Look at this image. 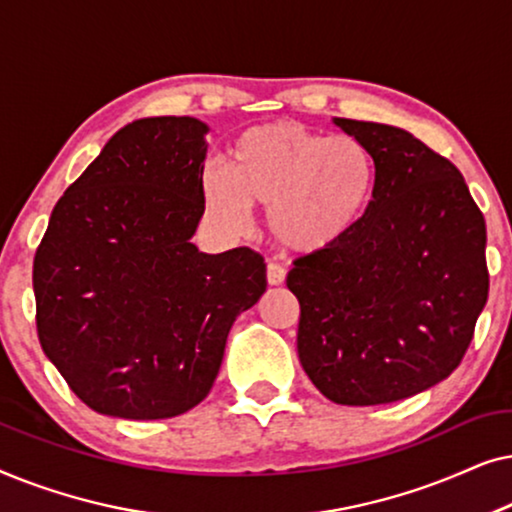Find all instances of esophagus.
<instances>
[{"label": "esophagus", "instance_id": "34e87169", "mask_svg": "<svg viewBox=\"0 0 512 512\" xmlns=\"http://www.w3.org/2000/svg\"><path fill=\"white\" fill-rule=\"evenodd\" d=\"M284 279H286V270L282 268V265H279V263H268V284L270 286H279V284H284Z\"/></svg>", "mask_w": 512, "mask_h": 512}]
</instances>
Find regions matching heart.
<instances>
[{
  "label": "heart",
  "mask_w": 512,
  "mask_h": 512,
  "mask_svg": "<svg viewBox=\"0 0 512 512\" xmlns=\"http://www.w3.org/2000/svg\"><path fill=\"white\" fill-rule=\"evenodd\" d=\"M377 186L373 153L359 139L326 135L296 121L244 130L228 153V170L207 165L200 188L207 212L242 228L249 205L268 207V226L293 251H321L354 233Z\"/></svg>",
  "instance_id": "b5f03b06"
}]
</instances>
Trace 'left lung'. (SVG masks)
I'll use <instances>...</instances> for the list:
<instances>
[{"mask_svg":"<svg viewBox=\"0 0 512 512\" xmlns=\"http://www.w3.org/2000/svg\"><path fill=\"white\" fill-rule=\"evenodd\" d=\"M373 153L377 186L363 221L298 258V356L340 405L403 401L464 359L487 303L485 216L461 172L408 130L333 118Z\"/></svg>","mask_w":512,"mask_h":512,"instance_id":"8db88e82","label":"left lung"}]
</instances>
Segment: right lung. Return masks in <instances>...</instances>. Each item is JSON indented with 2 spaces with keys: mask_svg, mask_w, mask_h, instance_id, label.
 <instances>
[{
  "mask_svg": "<svg viewBox=\"0 0 512 512\" xmlns=\"http://www.w3.org/2000/svg\"><path fill=\"white\" fill-rule=\"evenodd\" d=\"M209 125L132 121L53 207L34 256L37 331L69 389L100 415L167 419L219 375L230 326L265 291L247 247L205 254Z\"/></svg>",
  "mask_w": 512,
  "mask_h": 512,
  "instance_id": "right-lung-1",
  "label": "right lung"
}]
</instances>
